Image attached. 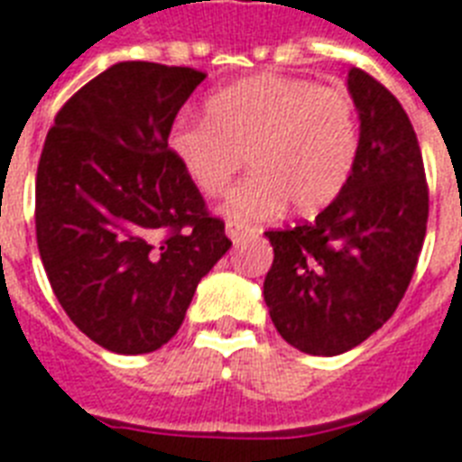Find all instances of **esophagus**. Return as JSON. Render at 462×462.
<instances>
[{
  "label": "esophagus",
  "instance_id": "34e87169",
  "mask_svg": "<svg viewBox=\"0 0 462 462\" xmlns=\"http://www.w3.org/2000/svg\"><path fill=\"white\" fill-rule=\"evenodd\" d=\"M254 234V228H248V226H241V224H234V221H228L226 224V236L231 238V241L238 245L241 241H245L248 236Z\"/></svg>",
  "mask_w": 462,
  "mask_h": 462
}]
</instances>
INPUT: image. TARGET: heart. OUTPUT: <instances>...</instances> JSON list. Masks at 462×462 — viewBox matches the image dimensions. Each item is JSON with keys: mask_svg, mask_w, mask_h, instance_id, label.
Masks as SVG:
<instances>
[{"mask_svg": "<svg viewBox=\"0 0 462 462\" xmlns=\"http://www.w3.org/2000/svg\"><path fill=\"white\" fill-rule=\"evenodd\" d=\"M205 119L173 121L167 147L190 183L221 195L236 171L254 169L228 193L224 214L250 224L293 205L315 212L341 193L357 157L353 102L336 88L260 73L221 88Z\"/></svg>", "mask_w": 462, "mask_h": 462, "instance_id": "1", "label": "heart"}]
</instances>
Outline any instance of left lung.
<instances>
[{"instance_id": "1", "label": "left lung", "mask_w": 462, "mask_h": 462, "mask_svg": "<svg viewBox=\"0 0 462 462\" xmlns=\"http://www.w3.org/2000/svg\"><path fill=\"white\" fill-rule=\"evenodd\" d=\"M360 119L346 186L312 224L267 231L264 302L276 331L308 356H341L396 312L418 267L430 198L418 135L382 83L346 76Z\"/></svg>"}]
</instances>
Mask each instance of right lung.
Returning <instances> with one entry per match:
<instances>
[{
    "label": "right lung",
    "mask_w": 462,
    "mask_h": 462,
    "mask_svg": "<svg viewBox=\"0 0 462 462\" xmlns=\"http://www.w3.org/2000/svg\"><path fill=\"white\" fill-rule=\"evenodd\" d=\"M202 80L186 66L119 61L61 106L44 140L35 180L44 272L71 322L112 353L171 341L200 279L231 248L167 147Z\"/></svg>",
    "instance_id": "right-lung-1"
}]
</instances>
